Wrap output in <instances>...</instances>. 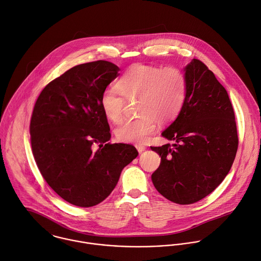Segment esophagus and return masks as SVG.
Returning <instances> with one entry per match:
<instances>
[{"label": "esophagus", "instance_id": "esophagus-1", "mask_svg": "<svg viewBox=\"0 0 261 261\" xmlns=\"http://www.w3.org/2000/svg\"><path fill=\"white\" fill-rule=\"evenodd\" d=\"M136 148H137L138 152H139V153H141V152H143V151L145 150V148H146V147H145L144 145H140V144H139V145H136Z\"/></svg>", "mask_w": 261, "mask_h": 261}]
</instances>
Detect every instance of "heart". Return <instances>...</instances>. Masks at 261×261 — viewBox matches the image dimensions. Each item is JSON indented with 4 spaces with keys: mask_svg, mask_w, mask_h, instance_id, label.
<instances>
[{
    "mask_svg": "<svg viewBox=\"0 0 261 261\" xmlns=\"http://www.w3.org/2000/svg\"><path fill=\"white\" fill-rule=\"evenodd\" d=\"M100 95L105 116L115 124L124 118L126 100L138 99L135 120L124 122L116 130L117 138L126 143H144L154 132L158 121H174L182 112L188 93V79L180 69L137 64L126 70Z\"/></svg>",
    "mask_w": 261,
    "mask_h": 261,
    "instance_id": "b5f03b06",
    "label": "heart"
}]
</instances>
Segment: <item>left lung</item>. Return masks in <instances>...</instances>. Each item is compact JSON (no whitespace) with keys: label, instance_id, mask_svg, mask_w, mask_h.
I'll list each match as a JSON object with an SVG mask.
<instances>
[{"label":"left lung","instance_id":"left-lung-1","mask_svg":"<svg viewBox=\"0 0 261 261\" xmlns=\"http://www.w3.org/2000/svg\"><path fill=\"white\" fill-rule=\"evenodd\" d=\"M188 93L178 118L162 133L174 141L150 146L161 158L155 189L179 204L195 203L226 178L238 149L235 113L226 88L200 60L185 68Z\"/></svg>","mask_w":261,"mask_h":261}]
</instances>
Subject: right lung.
I'll return each instance as SVG.
<instances>
[{"instance_id":"obj_1","label":"right lung","mask_w":261,"mask_h":261,"mask_svg":"<svg viewBox=\"0 0 261 261\" xmlns=\"http://www.w3.org/2000/svg\"><path fill=\"white\" fill-rule=\"evenodd\" d=\"M118 71L103 60L69 69L41 90L31 115V149L41 176L60 197L79 207L103 201L138 155L131 144L109 142L100 95Z\"/></svg>"}]
</instances>
